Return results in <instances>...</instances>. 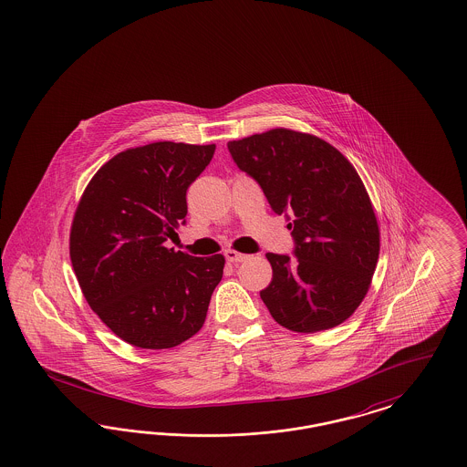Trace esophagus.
I'll use <instances>...</instances> for the list:
<instances>
[{"label":"esophagus","instance_id":"1","mask_svg":"<svg viewBox=\"0 0 467 467\" xmlns=\"http://www.w3.org/2000/svg\"><path fill=\"white\" fill-rule=\"evenodd\" d=\"M224 255L225 258H227V262H231V264H240L243 260H246V255H244V254H240V252L233 250V248L225 250Z\"/></svg>","mask_w":467,"mask_h":467}]
</instances>
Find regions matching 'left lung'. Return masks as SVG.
Wrapping results in <instances>:
<instances>
[{"label":"left lung","mask_w":467,"mask_h":467,"mask_svg":"<svg viewBox=\"0 0 467 467\" xmlns=\"http://www.w3.org/2000/svg\"><path fill=\"white\" fill-rule=\"evenodd\" d=\"M227 148L274 212L293 219L296 258L265 255L273 281L260 298L274 321L296 333L347 321L368 295L379 257V225L354 165L321 138L285 128Z\"/></svg>","instance_id":"obj_1"}]
</instances>
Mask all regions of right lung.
Returning <instances> with one entry per match:
<instances>
[{
  "label": "right lung",
  "instance_id": "obj_1",
  "mask_svg": "<svg viewBox=\"0 0 467 467\" xmlns=\"http://www.w3.org/2000/svg\"><path fill=\"white\" fill-rule=\"evenodd\" d=\"M215 145L159 141L99 167L70 227V260L98 317L129 345L163 350L196 335L224 255L192 257L165 242L188 213L186 192Z\"/></svg>",
  "mask_w": 467,
  "mask_h": 467
}]
</instances>
